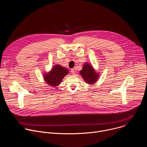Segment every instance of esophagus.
<instances>
[{
    "label": "esophagus",
    "instance_id": "34e87169",
    "mask_svg": "<svg viewBox=\"0 0 147 147\" xmlns=\"http://www.w3.org/2000/svg\"><path fill=\"white\" fill-rule=\"evenodd\" d=\"M71 73L72 74H75V70H74V69H72L71 70Z\"/></svg>",
    "mask_w": 147,
    "mask_h": 147
}]
</instances>
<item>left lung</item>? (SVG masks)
<instances>
[{
    "mask_svg": "<svg viewBox=\"0 0 147 147\" xmlns=\"http://www.w3.org/2000/svg\"><path fill=\"white\" fill-rule=\"evenodd\" d=\"M80 75L82 76L86 82L88 84H94L97 81L99 75L96 73L93 67L87 63H85L82 67V69L80 71Z\"/></svg>",
    "mask_w": 147,
    "mask_h": 147,
    "instance_id": "1",
    "label": "left lung"
}]
</instances>
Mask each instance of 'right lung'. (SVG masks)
Returning a JSON list of instances; mask_svg holds the SVG:
<instances>
[{
  "instance_id": "add662e5",
  "label": "right lung",
  "mask_w": 147,
  "mask_h": 147,
  "mask_svg": "<svg viewBox=\"0 0 147 147\" xmlns=\"http://www.w3.org/2000/svg\"><path fill=\"white\" fill-rule=\"evenodd\" d=\"M68 70L59 65H55L52 70L44 74V78L46 82L51 87H56L63 78L68 74Z\"/></svg>"
}]
</instances>
